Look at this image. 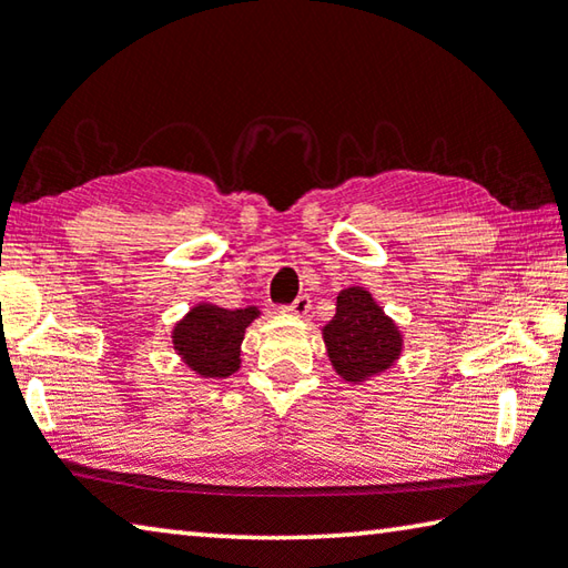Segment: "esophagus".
<instances>
[{
    "label": "esophagus",
    "instance_id": "esophagus-1",
    "mask_svg": "<svg viewBox=\"0 0 568 568\" xmlns=\"http://www.w3.org/2000/svg\"><path fill=\"white\" fill-rule=\"evenodd\" d=\"M308 311H311V298H308V295H298V298H295L285 308V313H291V316H298V318L308 316Z\"/></svg>",
    "mask_w": 568,
    "mask_h": 568
}]
</instances>
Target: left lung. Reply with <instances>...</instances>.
<instances>
[{"instance_id":"1","label":"left lung","mask_w":568,"mask_h":568,"mask_svg":"<svg viewBox=\"0 0 568 568\" xmlns=\"http://www.w3.org/2000/svg\"><path fill=\"white\" fill-rule=\"evenodd\" d=\"M328 358L341 379L366 382L392 368L402 354V333L364 287H346L336 298V316L323 328Z\"/></svg>"}]
</instances>
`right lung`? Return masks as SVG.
I'll list each match as a JSON object with an SVG mask.
<instances>
[{
    "label": "right lung",
    "mask_w": 568,
    "mask_h": 568,
    "mask_svg": "<svg viewBox=\"0 0 568 568\" xmlns=\"http://www.w3.org/2000/svg\"><path fill=\"white\" fill-rule=\"evenodd\" d=\"M257 316L255 305L227 311L200 303L176 323L171 338L192 372L204 379H224L240 368V344L245 338V328Z\"/></svg>",
    "instance_id": "1"
}]
</instances>
